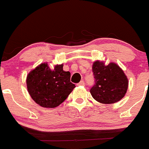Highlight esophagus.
<instances>
[{"mask_svg": "<svg viewBox=\"0 0 149 149\" xmlns=\"http://www.w3.org/2000/svg\"><path fill=\"white\" fill-rule=\"evenodd\" d=\"M77 86H85V81H81V82L78 83Z\"/></svg>", "mask_w": 149, "mask_h": 149, "instance_id": "34e87169", "label": "esophagus"}]
</instances>
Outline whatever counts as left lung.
Returning <instances> with one entry per match:
<instances>
[{
    "label": "left lung",
    "instance_id": "obj_1",
    "mask_svg": "<svg viewBox=\"0 0 149 149\" xmlns=\"http://www.w3.org/2000/svg\"><path fill=\"white\" fill-rule=\"evenodd\" d=\"M95 83L90 90L97 102L112 104L123 98L128 88V80L120 66L114 63L105 66L95 61L93 65Z\"/></svg>",
    "mask_w": 149,
    "mask_h": 149
}]
</instances>
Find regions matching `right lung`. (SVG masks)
Here are the masks:
<instances>
[{
  "mask_svg": "<svg viewBox=\"0 0 149 149\" xmlns=\"http://www.w3.org/2000/svg\"><path fill=\"white\" fill-rule=\"evenodd\" d=\"M70 79L71 73L63 71L62 64L51 70L47 63H42L27 76V90L36 103L54 108L61 104L76 87Z\"/></svg>",
  "mask_w": 149,
  "mask_h": 149,
  "instance_id": "right-lung-1",
  "label": "right lung"
}]
</instances>
